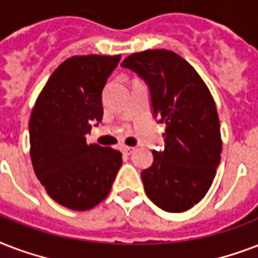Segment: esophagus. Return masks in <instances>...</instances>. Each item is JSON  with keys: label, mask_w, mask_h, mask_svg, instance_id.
<instances>
[{"label": "esophagus", "mask_w": 258, "mask_h": 258, "mask_svg": "<svg viewBox=\"0 0 258 258\" xmlns=\"http://www.w3.org/2000/svg\"><path fill=\"white\" fill-rule=\"evenodd\" d=\"M122 152L125 153V155H131V153H133V152H135V148H133V147H123Z\"/></svg>", "instance_id": "34e87169"}]
</instances>
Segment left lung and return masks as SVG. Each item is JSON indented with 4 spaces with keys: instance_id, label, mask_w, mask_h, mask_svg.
Segmentation results:
<instances>
[{
    "instance_id": "1",
    "label": "left lung",
    "mask_w": 258,
    "mask_h": 258,
    "mask_svg": "<svg viewBox=\"0 0 258 258\" xmlns=\"http://www.w3.org/2000/svg\"><path fill=\"white\" fill-rule=\"evenodd\" d=\"M121 67L149 90L152 115L165 122L164 149L141 172L144 189L157 207L183 213L202 201L221 161L219 118L210 91L188 61L172 51L133 53Z\"/></svg>"
}]
</instances>
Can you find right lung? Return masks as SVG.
<instances>
[{"label": "right lung", "mask_w": 258, "mask_h": 258, "mask_svg": "<svg viewBox=\"0 0 258 258\" xmlns=\"http://www.w3.org/2000/svg\"><path fill=\"white\" fill-rule=\"evenodd\" d=\"M121 56H73L49 77L29 119L31 159L49 197L77 211L107 197L122 164L113 148L89 144L86 135L102 121V91Z\"/></svg>", "instance_id": "right-lung-1"}]
</instances>
